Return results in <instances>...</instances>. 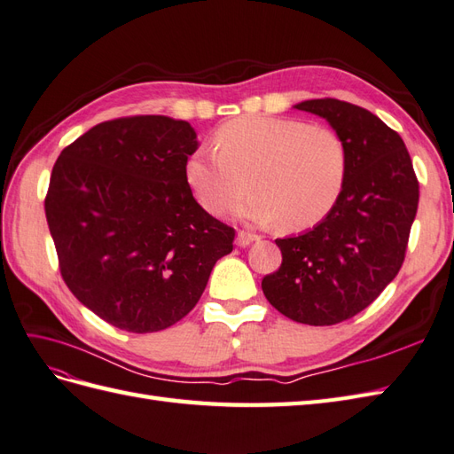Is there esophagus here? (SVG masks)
Returning a JSON list of instances; mask_svg holds the SVG:
<instances>
[{
	"label": "esophagus",
	"instance_id": "obj_1",
	"mask_svg": "<svg viewBox=\"0 0 454 454\" xmlns=\"http://www.w3.org/2000/svg\"><path fill=\"white\" fill-rule=\"evenodd\" d=\"M257 239H259V236H254V234H249V231L239 230L238 231V238H236V243H238V247H247V246H251L253 241H257Z\"/></svg>",
	"mask_w": 454,
	"mask_h": 454
}]
</instances>
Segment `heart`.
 Masks as SVG:
<instances>
[{
  "instance_id": "obj_1",
  "label": "heart",
  "mask_w": 454,
  "mask_h": 454,
  "mask_svg": "<svg viewBox=\"0 0 454 454\" xmlns=\"http://www.w3.org/2000/svg\"><path fill=\"white\" fill-rule=\"evenodd\" d=\"M215 147L197 149L185 160L195 200L213 215H224L251 190L254 195L238 211L241 218L307 230L332 211L345 185L347 147L328 126L239 116L218 128Z\"/></svg>"
}]
</instances>
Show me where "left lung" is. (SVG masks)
<instances>
[{"label": "left lung", "instance_id": "1", "mask_svg": "<svg viewBox=\"0 0 454 454\" xmlns=\"http://www.w3.org/2000/svg\"><path fill=\"white\" fill-rule=\"evenodd\" d=\"M295 109L322 116L340 134L347 178L315 228L276 239L282 266L262 278V294L287 318L333 326L364 310L401 270L420 192L401 136L376 114L332 98Z\"/></svg>", "mask_w": 454, "mask_h": 454}]
</instances>
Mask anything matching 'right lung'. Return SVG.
Returning <instances> with one entry per match:
<instances>
[{"label":"right lung","mask_w":454,"mask_h":454,"mask_svg":"<svg viewBox=\"0 0 454 454\" xmlns=\"http://www.w3.org/2000/svg\"><path fill=\"white\" fill-rule=\"evenodd\" d=\"M190 122L124 116L90 128L53 165L45 218L73 295L111 326L165 330L197 305L236 230L185 180Z\"/></svg>","instance_id":"right-lung-1"}]
</instances>
